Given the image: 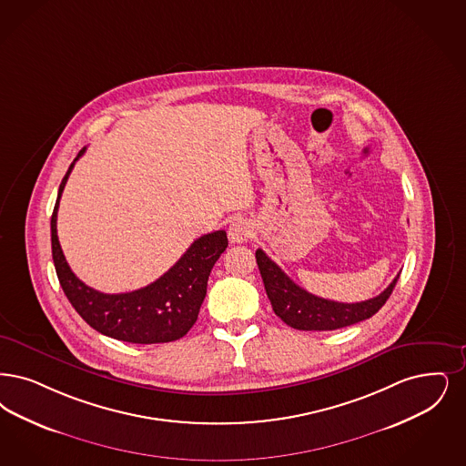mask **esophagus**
<instances>
[{
    "instance_id": "1",
    "label": "esophagus",
    "mask_w": 466,
    "mask_h": 466,
    "mask_svg": "<svg viewBox=\"0 0 466 466\" xmlns=\"http://www.w3.org/2000/svg\"><path fill=\"white\" fill-rule=\"evenodd\" d=\"M251 236H253V225L249 224L248 220L239 218L228 225V239L234 244L246 242Z\"/></svg>"
}]
</instances>
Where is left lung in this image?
<instances>
[{
	"mask_svg": "<svg viewBox=\"0 0 466 466\" xmlns=\"http://www.w3.org/2000/svg\"><path fill=\"white\" fill-rule=\"evenodd\" d=\"M257 263L276 316L299 331H333L370 319L390 299L399 279L397 276L390 286L374 299L359 303H341L320 299L299 288L261 249H257Z\"/></svg>",
	"mask_w": 466,
	"mask_h": 466,
	"instance_id": "obj_1",
	"label": "left lung"
}]
</instances>
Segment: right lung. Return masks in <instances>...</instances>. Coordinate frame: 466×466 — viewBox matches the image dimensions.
<instances>
[{
    "label": "right lung",
    "instance_id": "add662e5",
    "mask_svg": "<svg viewBox=\"0 0 466 466\" xmlns=\"http://www.w3.org/2000/svg\"><path fill=\"white\" fill-rule=\"evenodd\" d=\"M79 150L58 187L52 213V257L56 278L76 312L95 331L128 343H167L188 333L198 320L206 297L208 278L213 265L228 246L225 230L205 234L190 244L167 274L149 286L131 293L107 295L77 279L66 260L56 236V211L66 182L75 163L85 154Z\"/></svg>",
    "mask_w": 466,
    "mask_h": 466
}]
</instances>
